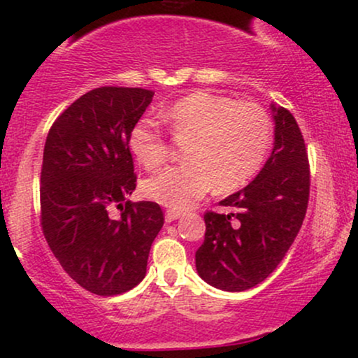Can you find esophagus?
Listing matches in <instances>:
<instances>
[{
  "label": "esophagus",
  "instance_id": "34e87169",
  "mask_svg": "<svg viewBox=\"0 0 358 358\" xmlns=\"http://www.w3.org/2000/svg\"><path fill=\"white\" fill-rule=\"evenodd\" d=\"M180 217H182V213H180L178 210H166V213H165L166 222H173L176 219H180Z\"/></svg>",
  "mask_w": 358,
  "mask_h": 358
}]
</instances>
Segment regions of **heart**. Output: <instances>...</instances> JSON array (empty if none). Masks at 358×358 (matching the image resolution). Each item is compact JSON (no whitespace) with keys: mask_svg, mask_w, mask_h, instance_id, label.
<instances>
[{"mask_svg":"<svg viewBox=\"0 0 358 358\" xmlns=\"http://www.w3.org/2000/svg\"><path fill=\"white\" fill-rule=\"evenodd\" d=\"M171 136L183 143L185 163L168 166L145 182V195L170 210H187L215 187L236 192L266 163L273 122L249 101L199 90L159 113ZM129 148L146 170L166 162L171 146L158 127L141 121L129 133Z\"/></svg>","mask_w":358,"mask_h":358,"instance_id":"obj_1","label":"heart"}]
</instances>
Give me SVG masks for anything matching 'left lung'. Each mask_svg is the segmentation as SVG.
Returning <instances> with one entry per match:
<instances>
[{
  "mask_svg": "<svg viewBox=\"0 0 358 358\" xmlns=\"http://www.w3.org/2000/svg\"><path fill=\"white\" fill-rule=\"evenodd\" d=\"M274 113L273 153L256 178L220 205L231 213L205 212V241L195 252L199 276L224 291L254 287L278 268L296 239L310 199V165L296 119Z\"/></svg>",
  "mask_w": 358,
  "mask_h": 358,
  "instance_id": "obj_1",
  "label": "left lung"
}]
</instances>
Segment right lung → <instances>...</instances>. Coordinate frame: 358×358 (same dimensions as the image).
Returning a JSON list of instances; mask_svg holds the SVG:
<instances>
[{
    "instance_id": "obj_1",
    "label": "right lung",
    "mask_w": 358,
    "mask_h": 358,
    "mask_svg": "<svg viewBox=\"0 0 358 358\" xmlns=\"http://www.w3.org/2000/svg\"><path fill=\"white\" fill-rule=\"evenodd\" d=\"M153 96L141 87L89 90L55 119L45 141L43 236L65 273L99 296L143 281L165 222L158 203L126 200L136 188L129 133Z\"/></svg>"
}]
</instances>
